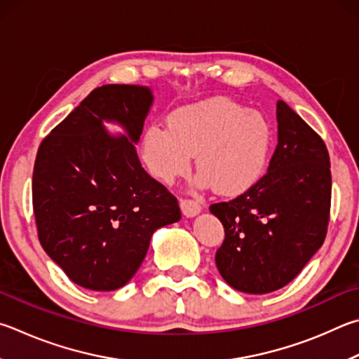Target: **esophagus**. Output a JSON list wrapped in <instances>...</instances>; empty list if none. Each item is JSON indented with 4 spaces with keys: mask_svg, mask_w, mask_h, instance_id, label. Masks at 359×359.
I'll use <instances>...</instances> for the list:
<instances>
[{
    "mask_svg": "<svg viewBox=\"0 0 359 359\" xmlns=\"http://www.w3.org/2000/svg\"><path fill=\"white\" fill-rule=\"evenodd\" d=\"M180 208H182V213H184L187 218H193V217H196V215L202 210V205L199 204L198 201L182 199L180 201Z\"/></svg>",
    "mask_w": 359,
    "mask_h": 359,
    "instance_id": "esophagus-1",
    "label": "esophagus"
}]
</instances>
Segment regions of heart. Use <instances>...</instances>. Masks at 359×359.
I'll return each instance as SVG.
<instances>
[{
  "mask_svg": "<svg viewBox=\"0 0 359 359\" xmlns=\"http://www.w3.org/2000/svg\"><path fill=\"white\" fill-rule=\"evenodd\" d=\"M270 149V128L262 114L227 97H213L177 108L168 128L152 126L142 138V157L155 177L171 184L190 169L196 155L199 187L213 185L237 194L256 184Z\"/></svg>",
  "mask_w": 359,
  "mask_h": 359,
  "instance_id": "heart-1",
  "label": "heart"
}]
</instances>
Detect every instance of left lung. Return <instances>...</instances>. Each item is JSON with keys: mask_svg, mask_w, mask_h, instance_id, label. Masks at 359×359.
<instances>
[{"mask_svg": "<svg viewBox=\"0 0 359 359\" xmlns=\"http://www.w3.org/2000/svg\"><path fill=\"white\" fill-rule=\"evenodd\" d=\"M278 146L269 169L240 196L210 205L224 227L215 262L231 287L262 295L284 287L327 237L330 155L287 103H276Z\"/></svg>", "mask_w": 359, "mask_h": 359, "instance_id": "8db88e82", "label": "left lung"}]
</instances>
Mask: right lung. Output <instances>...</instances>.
I'll return each mask as SVG.
<instances>
[{
  "label": "right lung",
  "instance_id": "right-lung-1",
  "mask_svg": "<svg viewBox=\"0 0 359 359\" xmlns=\"http://www.w3.org/2000/svg\"><path fill=\"white\" fill-rule=\"evenodd\" d=\"M152 102L146 86L95 88L39 146L32 172L39 242L84 289L126 285L152 233L180 219L177 199L144 171L133 146ZM103 120L128 135L111 137Z\"/></svg>",
  "mask_w": 359,
  "mask_h": 359
}]
</instances>
